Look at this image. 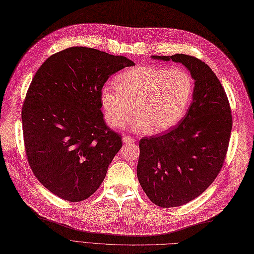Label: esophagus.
Returning <instances> with one entry per match:
<instances>
[{
  "mask_svg": "<svg viewBox=\"0 0 254 254\" xmlns=\"http://www.w3.org/2000/svg\"><path fill=\"white\" fill-rule=\"evenodd\" d=\"M123 142L126 144H130V143H134L135 140H134L132 137L130 136H123Z\"/></svg>",
  "mask_w": 254,
  "mask_h": 254,
  "instance_id": "1",
  "label": "esophagus"
}]
</instances>
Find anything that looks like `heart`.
Wrapping results in <instances>:
<instances>
[{
  "mask_svg": "<svg viewBox=\"0 0 254 254\" xmlns=\"http://www.w3.org/2000/svg\"><path fill=\"white\" fill-rule=\"evenodd\" d=\"M118 85L104 84L100 101L112 127H122L129 120L134 104L136 117L131 128L136 132L165 131L181 121L189 107L193 83L181 67L137 65L119 74Z\"/></svg>",
  "mask_w": 254,
  "mask_h": 254,
  "instance_id": "b5f03b06",
  "label": "heart"
}]
</instances>
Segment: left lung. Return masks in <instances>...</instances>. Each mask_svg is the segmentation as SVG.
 Wrapping results in <instances>:
<instances>
[{
  "label": "left lung",
  "instance_id": "left-lung-1",
  "mask_svg": "<svg viewBox=\"0 0 254 254\" xmlns=\"http://www.w3.org/2000/svg\"><path fill=\"white\" fill-rule=\"evenodd\" d=\"M153 59L182 64L195 81L192 101L172 130L139 141V184L153 203L182 206L209 187L228 151L233 121L225 89L200 59L186 55H153Z\"/></svg>",
  "mask_w": 254,
  "mask_h": 254
}]
</instances>
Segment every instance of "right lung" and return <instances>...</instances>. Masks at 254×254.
Returning a JSON list of instances; mask_svg holds the SVG:
<instances>
[{
    "mask_svg": "<svg viewBox=\"0 0 254 254\" xmlns=\"http://www.w3.org/2000/svg\"><path fill=\"white\" fill-rule=\"evenodd\" d=\"M132 65L122 55L70 47L36 72L21 112L25 153L38 181L59 198L80 202L102 184L122 138L104 122L100 91Z\"/></svg>",
    "mask_w": 254,
    "mask_h": 254,
    "instance_id": "obj_1",
    "label": "right lung"
}]
</instances>
